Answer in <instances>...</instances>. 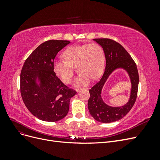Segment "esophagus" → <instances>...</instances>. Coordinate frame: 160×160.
Returning a JSON list of instances; mask_svg holds the SVG:
<instances>
[{"instance_id": "1", "label": "esophagus", "mask_w": 160, "mask_h": 160, "mask_svg": "<svg viewBox=\"0 0 160 160\" xmlns=\"http://www.w3.org/2000/svg\"><path fill=\"white\" fill-rule=\"evenodd\" d=\"M81 89H82V88H75V91L77 92L79 91Z\"/></svg>"}]
</instances>
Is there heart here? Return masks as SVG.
I'll return each instance as SVG.
<instances>
[{
	"label": "heart",
	"instance_id": "b5f03b06",
	"mask_svg": "<svg viewBox=\"0 0 160 160\" xmlns=\"http://www.w3.org/2000/svg\"><path fill=\"white\" fill-rule=\"evenodd\" d=\"M65 59L55 61L53 71L62 83H69L73 67H77V75L73 81L75 86L85 85L90 79H96L102 74L105 62V55L103 47L98 43L76 45L64 52Z\"/></svg>",
	"mask_w": 160,
	"mask_h": 160
}]
</instances>
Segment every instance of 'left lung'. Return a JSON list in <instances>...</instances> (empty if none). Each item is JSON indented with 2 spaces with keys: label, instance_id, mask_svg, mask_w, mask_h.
<instances>
[{
  "label": "left lung",
  "instance_id": "obj_1",
  "mask_svg": "<svg viewBox=\"0 0 160 160\" xmlns=\"http://www.w3.org/2000/svg\"><path fill=\"white\" fill-rule=\"evenodd\" d=\"M93 40L103 47L106 65L101 79L89 91L90 97L88 100V109L92 117L98 122L105 123L114 122L125 117L136 101L139 85L137 65L128 51L118 42L110 38H95ZM118 68H123L127 71L132 87L128 103L122 107L113 108L103 102L100 93L109 75Z\"/></svg>",
  "mask_w": 160,
  "mask_h": 160
}]
</instances>
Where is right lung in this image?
I'll return each instance as SVG.
<instances>
[{"mask_svg": "<svg viewBox=\"0 0 160 160\" xmlns=\"http://www.w3.org/2000/svg\"><path fill=\"white\" fill-rule=\"evenodd\" d=\"M69 41L49 40L34 50L25 60L21 72L20 90L28 111L42 121L55 122L68 113L70 99L77 92L65 85L53 71L54 59ZM38 78L41 83L38 86Z\"/></svg>", "mask_w": 160, "mask_h": 160, "instance_id": "right-lung-1", "label": "right lung"}]
</instances>
